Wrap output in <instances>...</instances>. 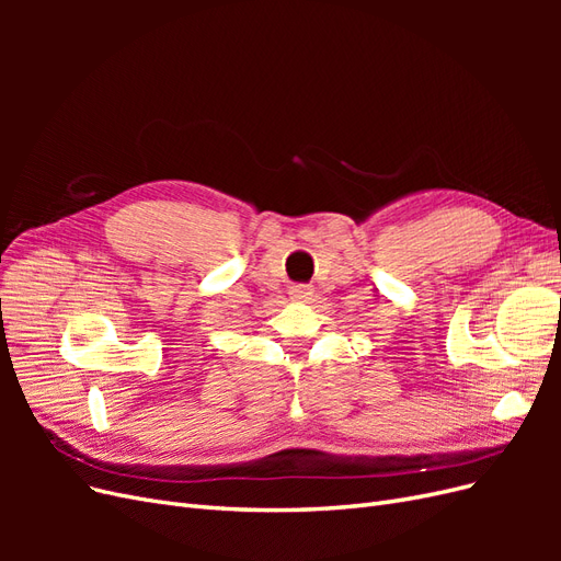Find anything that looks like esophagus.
<instances>
[{
	"mask_svg": "<svg viewBox=\"0 0 561 561\" xmlns=\"http://www.w3.org/2000/svg\"><path fill=\"white\" fill-rule=\"evenodd\" d=\"M311 295H313V290L309 285H293L290 287V297L295 301H307V299H311Z\"/></svg>",
	"mask_w": 561,
	"mask_h": 561,
	"instance_id": "34e87169",
	"label": "esophagus"
}]
</instances>
